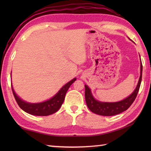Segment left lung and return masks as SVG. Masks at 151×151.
Wrapping results in <instances>:
<instances>
[{"instance_id":"8db88e82","label":"left lung","mask_w":151,"mask_h":151,"mask_svg":"<svg viewBox=\"0 0 151 151\" xmlns=\"http://www.w3.org/2000/svg\"><path fill=\"white\" fill-rule=\"evenodd\" d=\"M142 64L141 63L140 76L136 89L130 96L119 102H104L97 101L93 97L91 89L87 85H85V99L88 108L94 114L104 115V116H111L127 110L133 103L139 91L141 82H142Z\"/></svg>"}]
</instances>
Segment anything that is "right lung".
<instances>
[{
    "label": "right lung",
    "instance_id": "1",
    "mask_svg": "<svg viewBox=\"0 0 151 151\" xmlns=\"http://www.w3.org/2000/svg\"><path fill=\"white\" fill-rule=\"evenodd\" d=\"M76 80V78H73L71 81L67 83L63 87L60 89L57 93L51 98L50 99L45 102H40V103H29V102L22 101L19 98L17 94L15 93L12 85V92L14 94L15 101L18 104L19 106L22 110L33 115L37 116H47L55 113L59 110L65 99V94L68 89L73 83Z\"/></svg>",
    "mask_w": 151,
    "mask_h": 151
}]
</instances>
